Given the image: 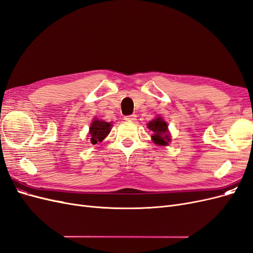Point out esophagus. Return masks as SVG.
<instances>
[{
    "label": "esophagus",
    "mask_w": 253,
    "mask_h": 253,
    "mask_svg": "<svg viewBox=\"0 0 253 253\" xmlns=\"http://www.w3.org/2000/svg\"><path fill=\"white\" fill-rule=\"evenodd\" d=\"M125 120H126V121H134V120H136V115L135 114L128 115V116L125 117Z\"/></svg>",
    "instance_id": "obj_1"
}]
</instances>
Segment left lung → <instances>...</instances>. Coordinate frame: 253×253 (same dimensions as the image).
Segmentation results:
<instances>
[{
	"mask_svg": "<svg viewBox=\"0 0 253 253\" xmlns=\"http://www.w3.org/2000/svg\"><path fill=\"white\" fill-rule=\"evenodd\" d=\"M148 127L153 132L152 139L156 144L168 145L171 141V137L168 132L167 122L163 118L157 117L148 124Z\"/></svg>",
	"mask_w": 253,
	"mask_h": 253,
	"instance_id": "1",
	"label": "left lung"
}]
</instances>
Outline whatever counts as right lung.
Returning a JSON list of instances; mask_svg holds the SVG:
<instances>
[{"label": "right lung", "mask_w": 253, "mask_h": 253, "mask_svg": "<svg viewBox=\"0 0 253 253\" xmlns=\"http://www.w3.org/2000/svg\"><path fill=\"white\" fill-rule=\"evenodd\" d=\"M111 131V124L109 122H104L100 120H94L91 122L89 127V137L90 142L93 144H96L98 142L102 141L106 135H108Z\"/></svg>", "instance_id": "obj_1"}]
</instances>
